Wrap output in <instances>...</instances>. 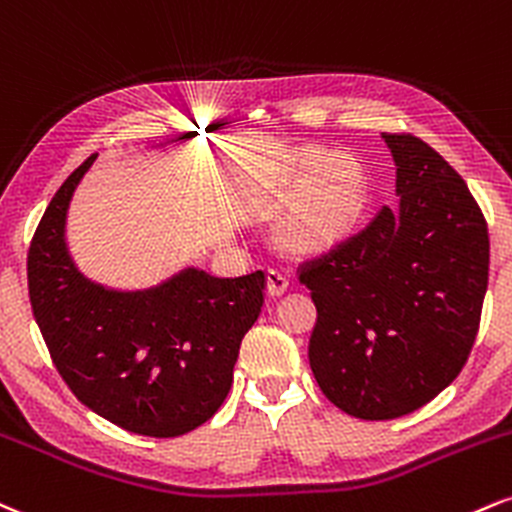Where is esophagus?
<instances>
[{
    "label": "esophagus",
    "mask_w": 512,
    "mask_h": 512,
    "mask_svg": "<svg viewBox=\"0 0 512 512\" xmlns=\"http://www.w3.org/2000/svg\"><path fill=\"white\" fill-rule=\"evenodd\" d=\"M290 287V275L282 273V270L270 268L268 270V294L270 297H282Z\"/></svg>",
    "instance_id": "esophagus-1"
}]
</instances>
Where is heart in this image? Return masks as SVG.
I'll return each instance as SVG.
<instances>
[{
    "label": "heart",
    "instance_id": "heart-1",
    "mask_svg": "<svg viewBox=\"0 0 512 512\" xmlns=\"http://www.w3.org/2000/svg\"><path fill=\"white\" fill-rule=\"evenodd\" d=\"M287 196L273 218L278 249L318 256L335 249L357 222L366 201V177L350 155L304 148L287 174Z\"/></svg>",
    "mask_w": 512,
    "mask_h": 512
}]
</instances>
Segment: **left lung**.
<instances>
[{"instance_id":"left-lung-1","label":"left lung","mask_w":512,"mask_h":512,"mask_svg":"<svg viewBox=\"0 0 512 512\" xmlns=\"http://www.w3.org/2000/svg\"><path fill=\"white\" fill-rule=\"evenodd\" d=\"M381 136L398 206L299 270L318 314V388L371 422L419 410L458 378L489 285V230L465 179L422 138Z\"/></svg>"}]
</instances>
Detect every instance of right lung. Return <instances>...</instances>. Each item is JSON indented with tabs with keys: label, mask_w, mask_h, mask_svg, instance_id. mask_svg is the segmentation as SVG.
<instances>
[{
	"label": "right lung",
	"mask_w": 512,
	"mask_h": 512,
	"mask_svg": "<svg viewBox=\"0 0 512 512\" xmlns=\"http://www.w3.org/2000/svg\"><path fill=\"white\" fill-rule=\"evenodd\" d=\"M83 162L42 215L28 251L33 316L66 386L131 434L172 438L225 402L242 338L266 297V273L215 278L186 266L158 285L119 290L90 280L66 242Z\"/></svg>",
	"instance_id": "right-lung-1"
}]
</instances>
